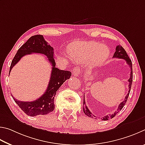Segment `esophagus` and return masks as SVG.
Returning <instances> with one entry per match:
<instances>
[{
  "label": "esophagus",
  "mask_w": 145,
  "mask_h": 145,
  "mask_svg": "<svg viewBox=\"0 0 145 145\" xmlns=\"http://www.w3.org/2000/svg\"><path fill=\"white\" fill-rule=\"evenodd\" d=\"M80 72H81V70L78 67H74V69L72 70V75L74 76H79Z\"/></svg>",
  "instance_id": "esophagus-1"
}]
</instances>
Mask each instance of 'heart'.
Here are the masks:
<instances>
[{
    "label": "heart",
    "mask_w": 145,
    "mask_h": 145,
    "mask_svg": "<svg viewBox=\"0 0 145 145\" xmlns=\"http://www.w3.org/2000/svg\"><path fill=\"white\" fill-rule=\"evenodd\" d=\"M69 54L77 62L93 60L94 64H101L108 58L110 50L106 46L95 42H80L71 47Z\"/></svg>",
    "instance_id": "heart-1"
}]
</instances>
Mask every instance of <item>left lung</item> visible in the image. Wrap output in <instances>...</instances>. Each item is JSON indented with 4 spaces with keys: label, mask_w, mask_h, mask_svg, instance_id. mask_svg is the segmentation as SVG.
<instances>
[{
    "label": "left lung",
    "mask_w": 145,
    "mask_h": 145,
    "mask_svg": "<svg viewBox=\"0 0 145 145\" xmlns=\"http://www.w3.org/2000/svg\"><path fill=\"white\" fill-rule=\"evenodd\" d=\"M113 58H121V59H124L125 60L127 63L129 65V67H131V74H130V78H129V79L128 80V82L129 83V92L127 93V94L126 95L125 99H124V101H122L120 105L118 106V110L117 111H116L115 113L112 115H106L104 116L102 120H108V119L110 118H113L114 116H115L116 114H117L119 111H120L121 109L123 108V106H125V103H127V99L129 95V93H130V91H131V85H132V82H133V65H132V62H131V60L129 58L128 55L127 54V53L125 52V50L123 49V48L120 45H118L116 46V51L115 53H114L113 55ZM85 95V94H84ZM83 112L86 115L89 116L90 118H95V116L93 115V114L90 112V110L88 109L87 106L86 105V103H85V97L83 98Z\"/></svg>",
    "instance_id": "left-lung-1"
}]
</instances>
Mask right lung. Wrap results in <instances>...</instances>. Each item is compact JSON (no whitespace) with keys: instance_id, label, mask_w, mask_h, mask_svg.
Masks as SVG:
<instances>
[{"instance_id":"right-lung-1","label":"right lung","mask_w":145,"mask_h":145,"mask_svg":"<svg viewBox=\"0 0 145 145\" xmlns=\"http://www.w3.org/2000/svg\"><path fill=\"white\" fill-rule=\"evenodd\" d=\"M33 53H41L46 56L48 61L52 65V70L47 89L44 94L39 99L31 102H24L18 101L12 97L15 103L18 105L22 110L30 116L39 115H44L52 112L55 108L54 98L57 91L63 82L69 79L71 76L70 71L60 70L59 69L55 67L56 63L53 58V48L48 44L42 35L32 36L20 48L12 60L9 74L12 68L19 62L22 57Z\"/></svg>"}]
</instances>
